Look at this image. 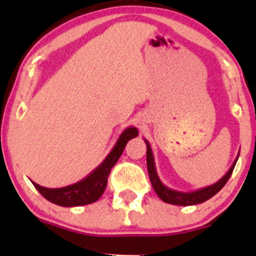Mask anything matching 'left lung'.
I'll return each mask as SVG.
<instances>
[{
    "label": "left lung",
    "mask_w": 256,
    "mask_h": 256,
    "mask_svg": "<svg viewBox=\"0 0 256 256\" xmlns=\"http://www.w3.org/2000/svg\"><path fill=\"white\" fill-rule=\"evenodd\" d=\"M147 146V154H146V158H147V171H148V176H150V180H151V184L154 187V192L156 194L161 198L164 202L170 203V204H176V206H193V204H200V203L206 202L208 200L209 198H212L213 196H216L222 188L226 186V183L228 182V180L230 178L232 174H233V170L236 167V161H238V157L234 161L233 166L229 168V171L224 174L220 180H218L214 184L208 186V187L200 188V190H194V192H180V190H171V188L166 187L164 183L160 180L158 176H157L156 172V167H154V154H152V150L150 147V144L144 140Z\"/></svg>",
    "instance_id": "8db88e82"
}]
</instances>
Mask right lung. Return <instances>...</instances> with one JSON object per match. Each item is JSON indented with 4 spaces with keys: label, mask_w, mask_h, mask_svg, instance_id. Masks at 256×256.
<instances>
[{
    "label": "right lung",
    "mask_w": 256,
    "mask_h": 256,
    "mask_svg": "<svg viewBox=\"0 0 256 256\" xmlns=\"http://www.w3.org/2000/svg\"><path fill=\"white\" fill-rule=\"evenodd\" d=\"M138 134V131L136 128H125L106 158L89 176L74 184L63 188H46L32 182L33 186L46 200L60 207H78V206L96 202L104 193L108 184V177L112 172V168L118 162V157L124 152L126 144L128 140L136 138Z\"/></svg>",
    "instance_id": "obj_1"
}]
</instances>
